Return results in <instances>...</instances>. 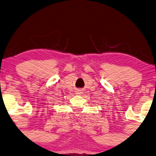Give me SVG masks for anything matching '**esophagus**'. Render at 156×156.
Here are the masks:
<instances>
[{
  "mask_svg": "<svg viewBox=\"0 0 156 156\" xmlns=\"http://www.w3.org/2000/svg\"><path fill=\"white\" fill-rule=\"evenodd\" d=\"M78 93H79V94H80V93H81V92H80V90H79V91H78Z\"/></svg>",
  "mask_w": 156,
  "mask_h": 156,
  "instance_id": "obj_1",
  "label": "esophagus"
}]
</instances>
